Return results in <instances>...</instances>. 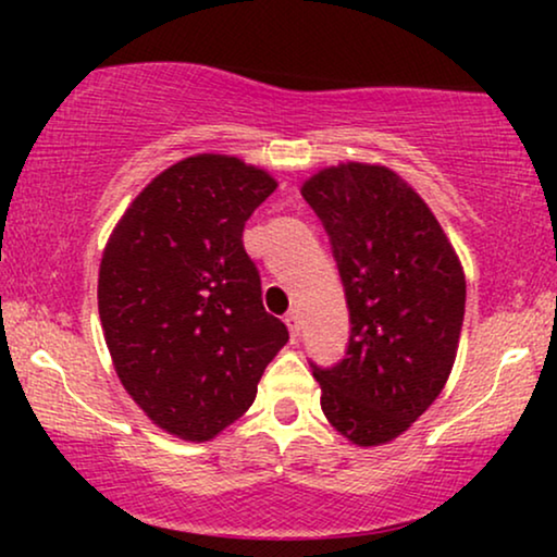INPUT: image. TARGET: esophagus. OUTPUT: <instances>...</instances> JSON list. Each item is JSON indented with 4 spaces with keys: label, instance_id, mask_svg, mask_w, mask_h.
I'll use <instances>...</instances> for the list:
<instances>
[{
    "label": "esophagus",
    "instance_id": "esophagus-1",
    "mask_svg": "<svg viewBox=\"0 0 557 557\" xmlns=\"http://www.w3.org/2000/svg\"><path fill=\"white\" fill-rule=\"evenodd\" d=\"M284 322H286V326H288V334H292V342L299 339V332H301V317H299V311H288Z\"/></svg>",
    "mask_w": 557,
    "mask_h": 557
}]
</instances>
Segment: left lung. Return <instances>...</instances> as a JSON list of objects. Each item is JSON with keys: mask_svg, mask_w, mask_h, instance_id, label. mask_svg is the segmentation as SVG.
Listing matches in <instances>:
<instances>
[{"mask_svg": "<svg viewBox=\"0 0 557 557\" xmlns=\"http://www.w3.org/2000/svg\"><path fill=\"white\" fill-rule=\"evenodd\" d=\"M301 195L330 235L352 324L345 360L311 362L322 410L352 444H387L429 410L454 368L467 304L459 256L387 166H326Z\"/></svg>", "mask_w": 557, "mask_h": 557, "instance_id": "8db88e82", "label": "left lung"}]
</instances>
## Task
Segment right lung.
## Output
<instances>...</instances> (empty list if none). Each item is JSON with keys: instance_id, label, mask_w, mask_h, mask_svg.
Instances as JSON below:
<instances>
[{"instance_id": "obj_1", "label": "right lung", "mask_w": 557, "mask_h": 557, "mask_svg": "<svg viewBox=\"0 0 557 557\" xmlns=\"http://www.w3.org/2000/svg\"><path fill=\"white\" fill-rule=\"evenodd\" d=\"M238 157L157 174L106 243L98 314L121 385L172 436L210 441L246 413L288 330L261 301L243 227L276 189Z\"/></svg>"}]
</instances>
